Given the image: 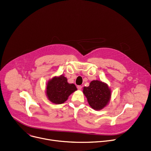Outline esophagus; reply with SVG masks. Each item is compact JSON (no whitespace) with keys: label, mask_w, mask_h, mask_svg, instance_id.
I'll return each instance as SVG.
<instances>
[{"label":"esophagus","mask_w":151,"mask_h":151,"mask_svg":"<svg viewBox=\"0 0 151 151\" xmlns=\"http://www.w3.org/2000/svg\"><path fill=\"white\" fill-rule=\"evenodd\" d=\"M82 87H82L81 86H77V88H78V90H81Z\"/></svg>","instance_id":"1"}]
</instances>
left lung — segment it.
<instances>
[{"mask_svg":"<svg viewBox=\"0 0 151 151\" xmlns=\"http://www.w3.org/2000/svg\"><path fill=\"white\" fill-rule=\"evenodd\" d=\"M83 93L89 105L95 110L103 109L109 102L111 91L108 86L101 81H92L89 86L84 87Z\"/></svg>","mask_w":151,"mask_h":151,"instance_id":"obj_1","label":"left lung"}]
</instances>
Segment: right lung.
<instances>
[{"label":"right lung","mask_w":151,"mask_h":151,"mask_svg":"<svg viewBox=\"0 0 151 151\" xmlns=\"http://www.w3.org/2000/svg\"><path fill=\"white\" fill-rule=\"evenodd\" d=\"M77 90L73 84H68L64 76L54 77L47 85V96L50 101L59 104L67 101L70 94Z\"/></svg>","instance_id":"1"}]
</instances>
